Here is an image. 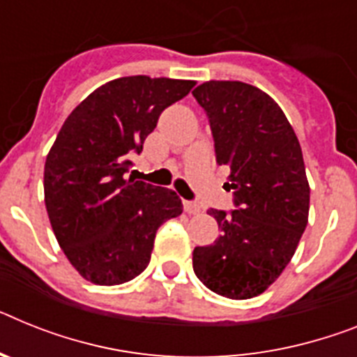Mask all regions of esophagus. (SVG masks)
<instances>
[{"label":"esophagus","mask_w":357,"mask_h":357,"mask_svg":"<svg viewBox=\"0 0 357 357\" xmlns=\"http://www.w3.org/2000/svg\"><path fill=\"white\" fill-rule=\"evenodd\" d=\"M183 208L187 214H199L202 212V206L197 205L196 202H183Z\"/></svg>","instance_id":"esophagus-1"}]
</instances>
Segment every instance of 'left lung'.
Returning <instances> with one entry per match:
<instances>
[{"mask_svg":"<svg viewBox=\"0 0 357 357\" xmlns=\"http://www.w3.org/2000/svg\"><path fill=\"white\" fill-rule=\"evenodd\" d=\"M211 123L215 161L229 165L236 211L211 208L221 234L196 247L206 289L230 299L259 296L285 271L308 223L310 187L294 128L271 96L241 82L194 89Z\"/></svg>","mask_w":357,"mask_h":357,"instance_id":"8db88e82","label":"left lung"}]
</instances>
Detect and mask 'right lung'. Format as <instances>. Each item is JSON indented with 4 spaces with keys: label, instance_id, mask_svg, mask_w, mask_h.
Listing matches in <instances>:
<instances>
[{
    "label": "right lung",
    "instance_id": "obj_1",
    "mask_svg": "<svg viewBox=\"0 0 357 357\" xmlns=\"http://www.w3.org/2000/svg\"><path fill=\"white\" fill-rule=\"evenodd\" d=\"M196 82L118 77L86 96L65 119L45 161V205L70 265L96 285H121L151 261L155 232L183 212L174 190L136 181L132 154L160 114Z\"/></svg>",
    "mask_w": 357,
    "mask_h": 357
}]
</instances>
